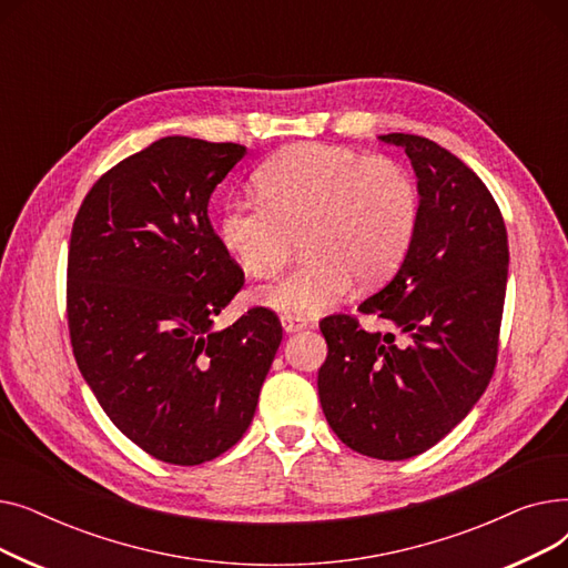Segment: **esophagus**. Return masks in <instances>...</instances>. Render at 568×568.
Segmentation results:
<instances>
[{
	"label": "esophagus",
	"mask_w": 568,
	"mask_h": 568,
	"mask_svg": "<svg viewBox=\"0 0 568 568\" xmlns=\"http://www.w3.org/2000/svg\"><path fill=\"white\" fill-rule=\"evenodd\" d=\"M281 322H283V329H285L287 334L302 332V329H306V326H308V320H304V317H300V315H290V313H283V315H281Z\"/></svg>",
	"instance_id": "34e87169"
}]
</instances>
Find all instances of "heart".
<instances>
[{"instance_id":"b5f03b06","label":"heart","mask_w":568,"mask_h":568,"mask_svg":"<svg viewBox=\"0 0 568 568\" xmlns=\"http://www.w3.org/2000/svg\"><path fill=\"white\" fill-rule=\"evenodd\" d=\"M260 197H232L221 242L262 278L278 272L304 239L306 257L255 290L264 306L311 315L334 306L352 278L377 285L405 262L419 225V189L405 165L347 146L306 142L283 149L255 174Z\"/></svg>"}]
</instances>
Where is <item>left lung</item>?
<instances>
[{
	"instance_id": "8db88e82",
	"label": "left lung",
	"mask_w": 568,
	"mask_h": 568,
	"mask_svg": "<svg viewBox=\"0 0 568 568\" xmlns=\"http://www.w3.org/2000/svg\"><path fill=\"white\" fill-rule=\"evenodd\" d=\"M419 179L422 212L394 281L359 306L403 334H371L349 313L320 322L326 359L317 392L326 422L352 452L419 456L452 433L493 379L509 244L486 184L437 142L389 133Z\"/></svg>"
}]
</instances>
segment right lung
Listing matches in <instances>:
<instances>
[{
  "mask_svg": "<svg viewBox=\"0 0 568 568\" xmlns=\"http://www.w3.org/2000/svg\"><path fill=\"white\" fill-rule=\"evenodd\" d=\"M244 152L161 138L99 176L71 230L75 364L110 422L170 465H202L242 439L283 338L264 306L212 329L246 278L206 206Z\"/></svg>",
  "mask_w": 568,
  "mask_h": 568,
  "instance_id": "right-lung-1",
  "label": "right lung"
}]
</instances>
